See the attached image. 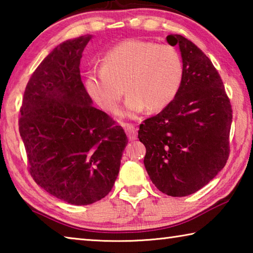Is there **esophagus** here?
I'll return each mask as SVG.
<instances>
[{"mask_svg":"<svg viewBox=\"0 0 253 253\" xmlns=\"http://www.w3.org/2000/svg\"><path fill=\"white\" fill-rule=\"evenodd\" d=\"M126 130V134L129 140H135L137 138V129L132 125H124Z\"/></svg>","mask_w":253,"mask_h":253,"instance_id":"esophagus-1","label":"esophagus"}]
</instances>
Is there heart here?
Segmentation results:
<instances>
[{"label":"heart","mask_w":253,"mask_h":253,"mask_svg":"<svg viewBox=\"0 0 253 253\" xmlns=\"http://www.w3.org/2000/svg\"><path fill=\"white\" fill-rule=\"evenodd\" d=\"M183 80V63L177 50L151 41L126 40L111 48L99 69L85 76L84 87L96 104L107 111L117 109L128 95L121 117L135 118L148 107L160 110L172 102Z\"/></svg>","instance_id":"heart-1"}]
</instances>
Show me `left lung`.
<instances>
[{
    "label": "left lung",
    "mask_w": 253,
    "mask_h": 253,
    "mask_svg": "<svg viewBox=\"0 0 253 253\" xmlns=\"http://www.w3.org/2000/svg\"><path fill=\"white\" fill-rule=\"evenodd\" d=\"M166 40L181 51L183 80L172 102L140 124L138 138L146 147L144 165L153 184L181 198L224 168L232 108L219 72L202 50L179 34Z\"/></svg>",
    "instance_id": "left-lung-1"
}]
</instances>
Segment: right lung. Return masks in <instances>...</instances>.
Instances as JSON below:
<instances>
[{
    "mask_svg": "<svg viewBox=\"0 0 253 253\" xmlns=\"http://www.w3.org/2000/svg\"><path fill=\"white\" fill-rule=\"evenodd\" d=\"M91 38L67 40L46 55L27 84L19 119L31 176L75 205L109 193L128 143L123 128L92 106L81 80L80 60Z\"/></svg>",
    "mask_w": 253,
    "mask_h": 253,
    "instance_id": "obj_1",
    "label": "right lung"
}]
</instances>
